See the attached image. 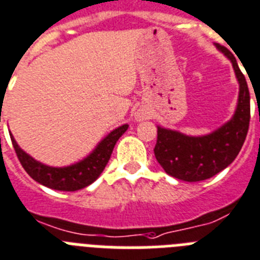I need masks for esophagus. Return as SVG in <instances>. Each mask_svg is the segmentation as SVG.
Returning <instances> with one entry per match:
<instances>
[{"instance_id": "34e87169", "label": "esophagus", "mask_w": 260, "mask_h": 260, "mask_svg": "<svg viewBox=\"0 0 260 260\" xmlns=\"http://www.w3.org/2000/svg\"><path fill=\"white\" fill-rule=\"evenodd\" d=\"M137 119H139V120H141V119H145V116H144L143 114H139L137 115Z\"/></svg>"}]
</instances>
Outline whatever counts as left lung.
<instances>
[{
	"instance_id": "obj_1",
	"label": "left lung",
	"mask_w": 260,
	"mask_h": 260,
	"mask_svg": "<svg viewBox=\"0 0 260 260\" xmlns=\"http://www.w3.org/2000/svg\"><path fill=\"white\" fill-rule=\"evenodd\" d=\"M214 46L229 58L238 81V101L233 116L203 136H188L157 125L154 154L158 164L169 175L184 182L205 180L226 169L238 155L249 131L250 92L245 76L229 49L217 43Z\"/></svg>"
}]
</instances>
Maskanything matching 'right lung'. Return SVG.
<instances>
[{
  "label": "right lung",
  "mask_w": 260,
  "mask_h": 260,
  "mask_svg": "<svg viewBox=\"0 0 260 260\" xmlns=\"http://www.w3.org/2000/svg\"><path fill=\"white\" fill-rule=\"evenodd\" d=\"M128 127H129L128 124H123L120 127L115 128L105 139L99 141L98 145L89 155L76 164L62 166V168L48 166V165L36 161L35 158L27 154L23 149L18 145L11 132L10 139L18 159L21 161L26 173L34 180L48 188L57 189V191H77V189L85 188L98 179L111 157L115 144L123 136V133L128 129Z\"/></svg>",
  "instance_id": "1"
}]
</instances>
